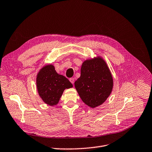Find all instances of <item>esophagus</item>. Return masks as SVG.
<instances>
[{
    "instance_id": "1",
    "label": "esophagus",
    "mask_w": 152,
    "mask_h": 152,
    "mask_svg": "<svg viewBox=\"0 0 152 152\" xmlns=\"http://www.w3.org/2000/svg\"><path fill=\"white\" fill-rule=\"evenodd\" d=\"M69 80H70V82L72 83V84H74V78H70V79H69Z\"/></svg>"
}]
</instances>
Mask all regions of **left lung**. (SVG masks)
I'll return each mask as SVG.
<instances>
[{
	"mask_svg": "<svg viewBox=\"0 0 152 152\" xmlns=\"http://www.w3.org/2000/svg\"><path fill=\"white\" fill-rule=\"evenodd\" d=\"M80 77L75 87L82 100L88 107L101 105L110 95L113 87L112 73L101 56L87 59L82 63Z\"/></svg>",
	"mask_w": 152,
	"mask_h": 152,
	"instance_id": "obj_1",
	"label": "left lung"
}]
</instances>
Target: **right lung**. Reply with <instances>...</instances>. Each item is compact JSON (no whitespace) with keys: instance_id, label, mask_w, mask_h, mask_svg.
Segmentation results:
<instances>
[{"instance_id":"add662e5","label":"right lung","mask_w":152,"mask_h":152,"mask_svg":"<svg viewBox=\"0 0 152 152\" xmlns=\"http://www.w3.org/2000/svg\"><path fill=\"white\" fill-rule=\"evenodd\" d=\"M36 86L42 100L50 106L58 104L64 91L73 87L67 78L58 74L52 64H46L40 69L36 77Z\"/></svg>"}]
</instances>
